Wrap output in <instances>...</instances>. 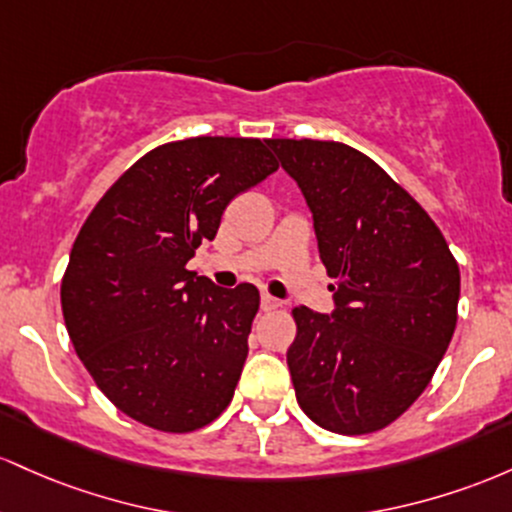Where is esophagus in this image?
<instances>
[{
    "instance_id": "esophagus-1",
    "label": "esophagus",
    "mask_w": 512,
    "mask_h": 512,
    "mask_svg": "<svg viewBox=\"0 0 512 512\" xmlns=\"http://www.w3.org/2000/svg\"><path fill=\"white\" fill-rule=\"evenodd\" d=\"M278 307H280V300H275V297L268 295V292L261 297V309H263V312H273V309H278Z\"/></svg>"
}]
</instances>
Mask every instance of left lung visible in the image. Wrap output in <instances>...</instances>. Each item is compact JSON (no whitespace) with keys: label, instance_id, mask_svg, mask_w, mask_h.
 <instances>
[{"label":"left lung","instance_id":"left-lung-1","mask_svg":"<svg viewBox=\"0 0 512 512\" xmlns=\"http://www.w3.org/2000/svg\"><path fill=\"white\" fill-rule=\"evenodd\" d=\"M314 212L336 312L292 309L297 404L317 426L367 435L433 380L457 326L459 266L409 191L355 147L268 140Z\"/></svg>","mask_w":512,"mask_h":512}]
</instances>
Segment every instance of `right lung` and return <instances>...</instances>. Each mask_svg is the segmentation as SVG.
<instances>
[{
	"mask_svg": "<svg viewBox=\"0 0 512 512\" xmlns=\"http://www.w3.org/2000/svg\"><path fill=\"white\" fill-rule=\"evenodd\" d=\"M275 169L256 137L166 142L79 229L60 285L67 333L96 387L142 426L193 433L232 401L261 297L186 263L215 239L229 200Z\"/></svg>",
	"mask_w": 512,
	"mask_h": 512,
	"instance_id": "add662e5",
	"label": "right lung"
}]
</instances>
